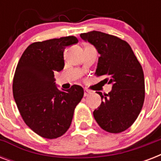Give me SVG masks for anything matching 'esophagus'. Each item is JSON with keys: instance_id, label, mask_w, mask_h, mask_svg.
<instances>
[{"instance_id": "34e87169", "label": "esophagus", "mask_w": 161, "mask_h": 161, "mask_svg": "<svg viewBox=\"0 0 161 161\" xmlns=\"http://www.w3.org/2000/svg\"><path fill=\"white\" fill-rule=\"evenodd\" d=\"M89 94H91V91H89L88 89H84V96L87 97V96H88Z\"/></svg>"}]
</instances>
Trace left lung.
Listing matches in <instances>:
<instances>
[{
	"mask_svg": "<svg viewBox=\"0 0 161 161\" xmlns=\"http://www.w3.org/2000/svg\"><path fill=\"white\" fill-rule=\"evenodd\" d=\"M81 38L95 47L100 57L96 69L101 82L112 84V91L104 95L93 111L96 122L107 132L118 134L134 124L145 100V78L140 62L127 42L117 36L93 31L82 33Z\"/></svg>",
	"mask_w": 161,
	"mask_h": 161,
	"instance_id": "1",
	"label": "left lung"
}]
</instances>
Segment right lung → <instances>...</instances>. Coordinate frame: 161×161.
<instances>
[{
  "instance_id": "right-lung-1",
  "label": "right lung",
  "mask_w": 161,
  "mask_h": 161,
  "mask_svg": "<svg viewBox=\"0 0 161 161\" xmlns=\"http://www.w3.org/2000/svg\"><path fill=\"white\" fill-rule=\"evenodd\" d=\"M78 42L69 36L33 42L16 66L12 91L17 108L26 125L46 139H57L67 132L83 97L81 86L60 90L54 82V73L64 68V49Z\"/></svg>"
}]
</instances>
